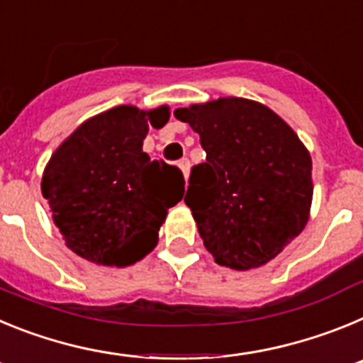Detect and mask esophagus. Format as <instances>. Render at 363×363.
Returning <instances> with one entry per match:
<instances>
[{"mask_svg":"<svg viewBox=\"0 0 363 363\" xmlns=\"http://www.w3.org/2000/svg\"><path fill=\"white\" fill-rule=\"evenodd\" d=\"M178 165H179V169H182V172H184V178L187 179L189 178V169H191V163H189V160L187 158L179 160Z\"/></svg>","mask_w":363,"mask_h":363,"instance_id":"esophagus-1","label":"esophagus"}]
</instances>
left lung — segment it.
Wrapping results in <instances>:
<instances>
[{
	"label": "left lung",
	"instance_id": "1",
	"mask_svg": "<svg viewBox=\"0 0 363 363\" xmlns=\"http://www.w3.org/2000/svg\"><path fill=\"white\" fill-rule=\"evenodd\" d=\"M207 158L191 169L185 203L216 264L252 269L293 242L309 218L313 163L294 130L265 105L220 98L176 108Z\"/></svg>",
	"mask_w": 363,
	"mask_h": 363
}]
</instances>
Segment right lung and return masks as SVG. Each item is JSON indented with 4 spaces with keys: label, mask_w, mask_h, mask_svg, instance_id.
<instances>
[{
    "label": "right lung",
    "mask_w": 363,
    "mask_h": 363,
    "mask_svg": "<svg viewBox=\"0 0 363 363\" xmlns=\"http://www.w3.org/2000/svg\"><path fill=\"white\" fill-rule=\"evenodd\" d=\"M169 108H111L91 118L52 154L41 192L67 245L101 265H130L156 245L167 209L184 198V172L143 152Z\"/></svg>",
    "instance_id": "1"
}]
</instances>
